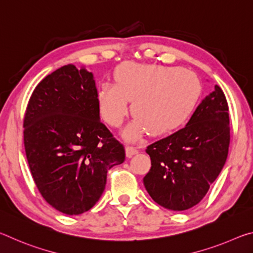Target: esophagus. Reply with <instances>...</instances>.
I'll return each mask as SVG.
<instances>
[{"label": "esophagus", "instance_id": "34e87169", "mask_svg": "<svg viewBox=\"0 0 253 253\" xmlns=\"http://www.w3.org/2000/svg\"><path fill=\"white\" fill-rule=\"evenodd\" d=\"M125 151H126V156L127 157H131L132 155H135V154L138 153L137 148L134 147V146H127Z\"/></svg>", "mask_w": 253, "mask_h": 253}]
</instances>
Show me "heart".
Listing matches in <instances>:
<instances>
[{
  "instance_id": "obj_1",
  "label": "heart",
  "mask_w": 253,
  "mask_h": 253,
  "mask_svg": "<svg viewBox=\"0 0 253 253\" xmlns=\"http://www.w3.org/2000/svg\"><path fill=\"white\" fill-rule=\"evenodd\" d=\"M201 95L194 74L178 67L124 65L116 71V84L98 89V107L104 121L119 127L129 111L135 118L123 132L134 142L148 131L168 135L181 127L193 113Z\"/></svg>"
}]
</instances>
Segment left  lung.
Wrapping results in <instances>:
<instances>
[{
    "instance_id": "left-lung-1",
    "label": "left lung",
    "mask_w": 253,
    "mask_h": 253,
    "mask_svg": "<svg viewBox=\"0 0 253 253\" xmlns=\"http://www.w3.org/2000/svg\"><path fill=\"white\" fill-rule=\"evenodd\" d=\"M229 144L228 102L215 85L185 127L147 147L152 168L143 179L145 188L165 209L193 208L223 169Z\"/></svg>"
}]
</instances>
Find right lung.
Listing matches in <instances>:
<instances>
[{"label":"right lung","mask_w":253,"mask_h":253,"mask_svg":"<svg viewBox=\"0 0 253 253\" xmlns=\"http://www.w3.org/2000/svg\"><path fill=\"white\" fill-rule=\"evenodd\" d=\"M92 72L59 68L37 85L24 116V147L38 190L51 207L78 215L104 192L125 148L100 122Z\"/></svg>","instance_id":"1"}]
</instances>
